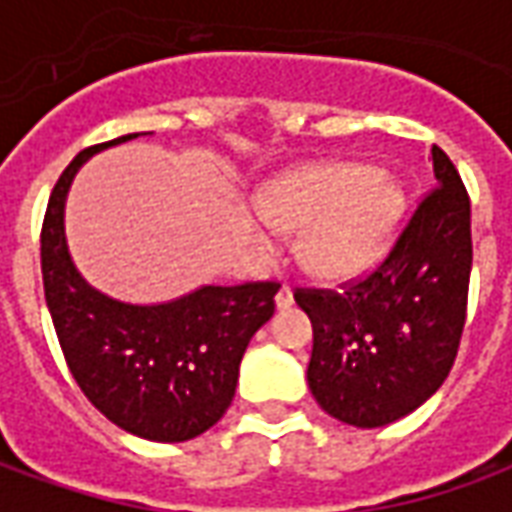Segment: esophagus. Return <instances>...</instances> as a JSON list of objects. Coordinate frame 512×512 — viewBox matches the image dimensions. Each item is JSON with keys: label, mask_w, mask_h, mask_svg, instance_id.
<instances>
[{"label": "esophagus", "mask_w": 512, "mask_h": 512, "mask_svg": "<svg viewBox=\"0 0 512 512\" xmlns=\"http://www.w3.org/2000/svg\"><path fill=\"white\" fill-rule=\"evenodd\" d=\"M274 301H277V310H288L290 304H293V290H290V285H279Z\"/></svg>", "instance_id": "34e87169"}]
</instances>
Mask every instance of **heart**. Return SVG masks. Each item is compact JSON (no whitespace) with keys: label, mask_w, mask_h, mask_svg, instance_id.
<instances>
[{"label":"heart","mask_w":512,"mask_h":512,"mask_svg":"<svg viewBox=\"0 0 512 512\" xmlns=\"http://www.w3.org/2000/svg\"><path fill=\"white\" fill-rule=\"evenodd\" d=\"M260 216L296 230L304 266L321 277H354L373 266L403 213L395 180L354 164H312L277 178L260 194ZM257 244L268 238L257 233Z\"/></svg>","instance_id":"1"}]
</instances>
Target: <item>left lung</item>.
<instances>
[{
	"label": "left lung",
	"instance_id": "1",
	"mask_svg": "<svg viewBox=\"0 0 512 512\" xmlns=\"http://www.w3.org/2000/svg\"><path fill=\"white\" fill-rule=\"evenodd\" d=\"M436 186L417 202L370 274L340 290L296 288L312 321V397L340 422L381 428L406 417L450 376L458 356L469 274V194L441 147Z\"/></svg>",
	"mask_w": 512,
	"mask_h": 512
}]
</instances>
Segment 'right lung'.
Here are the masks:
<instances>
[{"label":"right lung","instance_id":"add662e5","mask_svg":"<svg viewBox=\"0 0 512 512\" xmlns=\"http://www.w3.org/2000/svg\"><path fill=\"white\" fill-rule=\"evenodd\" d=\"M139 134L82 150L51 191L40 268L54 332L76 384L117 428L147 441H189L230 408L252 334L274 315L277 282L205 285L183 299L139 307L98 293L73 266L62 211L87 158Z\"/></svg>","mask_w":512,"mask_h":512}]
</instances>
